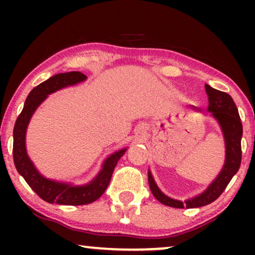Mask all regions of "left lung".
<instances>
[{
    "mask_svg": "<svg viewBox=\"0 0 255 255\" xmlns=\"http://www.w3.org/2000/svg\"><path fill=\"white\" fill-rule=\"evenodd\" d=\"M205 92H207L209 100L208 111L212 114V116L216 118V121L221 125L222 132L224 134L226 148L225 163L223 166L221 173L214 180V182L208 187L207 190L198 195V196L184 202L166 196L156 186L151 172L148 170V184L153 196L160 203L168 205V207L191 209L204 207V205L212 203L225 190L230 181L235 176V174L238 172L240 162H242L243 124L240 122L238 109H237L232 97L229 94L212 88L209 85H205ZM193 109H196V108L193 107Z\"/></svg>",
    "mask_w": 255,
    "mask_h": 255,
    "instance_id": "left-lung-1",
    "label": "left lung"
}]
</instances>
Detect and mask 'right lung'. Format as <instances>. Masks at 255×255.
<instances>
[{
  "label": "right lung",
  "mask_w": 255,
  "mask_h": 255,
  "mask_svg": "<svg viewBox=\"0 0 255 255\" xmlns=\"http://www.w3.org/2000/svg\"><path fill=\"white\" fill-rule=\"evenodd\" d=\"M87 76L80 72H68L55 74L46 81L31 90L26 97L24 108L19 116L17 117L13 128V146L12 154L16 169L24 177L34 193L48 203H58L64 205H83L95 202L102 196L109 186L114 169L127 151V148L115 152L103 162L102 169L92 182L85 186H72L69 183L57 182L44 177L36 169L29 159L25 148V133L27 125L32 115L47 95L76 83L85 81Z\"/></svg>",
  "instance_id": "add662e5"
}]
</instances>
